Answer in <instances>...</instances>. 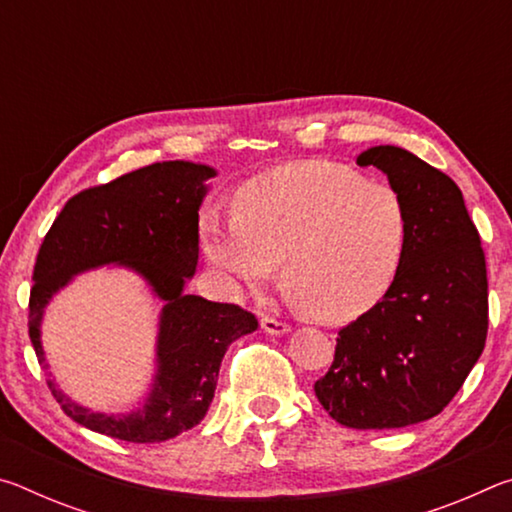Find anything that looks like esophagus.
I'll use <instances>...</instances> for the list:
<instances>
[{"instance_id":"1","label":"esophagus","mask_w":512,"mask_h":512,"mask_svg":"<svg viewBox=\"0 0 512 512\" xmlns=\"http://www.w3.org/2000/svg\"><path fill=\"white\" fill-rule=\"evenodd\" d=\"M262 329L266 334H273V336H280V334H287L289 332V323H284L280 318H273V316H262Z\"/></svg>"}]
</instances>
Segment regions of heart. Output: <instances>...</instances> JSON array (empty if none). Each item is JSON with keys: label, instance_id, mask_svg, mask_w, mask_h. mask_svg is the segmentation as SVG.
Masks as SVG:
<instances>
[{"label": "heart", "instance_id": "obj_1", "mask_svg": "<svg viewBox=\"0 0 512 512\" xmlns=\"http://www.w3.org/2000/svg\"><path fill=\"white\" fill-rule=\"evenodd\" d=\"M201 246L230 284L259 289L282 262L284 287L309 314L350 320L386 296L409 248L402 192L348 164L305 160L250 178L235 214L207 210Z\"/></svg>", "mask_w": 512, "mask_h": 512}]
</instances>
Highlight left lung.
<instances>
[{
    "label": "left lung",
    "instance_id": "left-lung-1",
    "mask_svg": "<svg viewBox=\"0 0 512 512\" xmlns=\"http://www.w3.org/2000/svg\"><path fill=\"white\" fill-rule=\"evenodd\" d=\"M357 164L381 169L409 207V248L393 287L345 325L314 384L323 409L352 429H397L452 402L488 336V273L479 232L452 178L400 146Z\"/></svg>",
    "mask_w": 512,
    "mask_h": 512
}]
</instances>
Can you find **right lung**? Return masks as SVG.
<instances>
[{
	"label": "right lung",
	"mask_w": 512,
	"mask_h": 512,
	"mask_svg": "<svg viewBox=\"0 0 512 512\" xmlns=\"http://www.w3.org/2000/svg\"><path fill=\"white\" fill-rule=\"evenodd\" d=\"M214 169L171 160L126 173L69 198L45 235L33 268L29 336L40 366V318L69 277L103 264H126L164 300L158 375L142 409L90 413L47 379L69 418L126 443H162L205 418L228 345L257 329L250 311L183 293L198 264V207Z\"/></svg>",
	"instance_id": "add662e5"
}]
</instances>
